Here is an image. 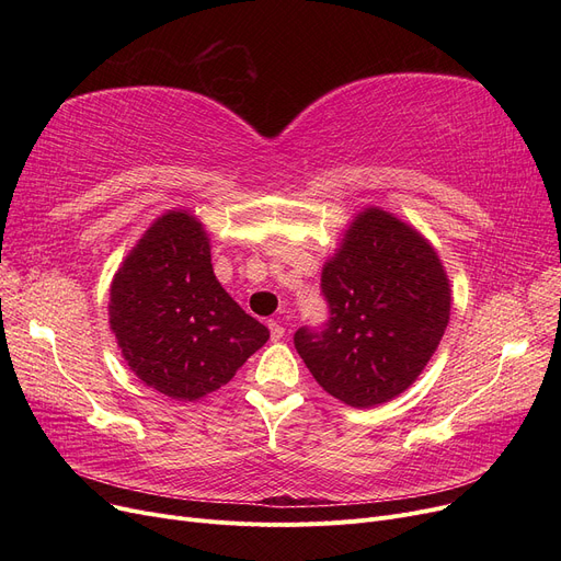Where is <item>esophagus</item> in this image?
I'll use <instances>...</instances> for the list:
<instances>
[{
	"mask_svg": "<svg viewBox=\"0 0 561 561\" xmlns=\"http://www.w3.org/2000/svg\"><path fill=\"white\" fill-rule=\"evenodd\" d=\"M268 330H271L273 341H279L284 336V328H282L279 320H268Z\"/></svg>",
	"mask_w": 561,
	"mask_h": 561,
	"instance_id": "obj_1",
	"label": "esophagus"
}]
</instances>
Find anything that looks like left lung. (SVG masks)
I'll list each match as a JSON object with an SVG mask.
<instances>
[{
  "mask_svg": "<svg viewBox=\"0 0 561 561\" xmlns=\"http://www.w3.org/2000/svg\"><path fill=\"white\" fill-rule=\"evenodd\" d=\"M328 320L305 325L293 343L318 385L368 409L414 385L446 332L450 284L419 231L379 209L347 229L322 268Z\"/></svg>",
  "mask_w": 561,
  "mask_h": 561,
  "instance_id": "1",
  "label": "left lung"
}]
</instances>
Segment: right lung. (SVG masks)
Masks as SVG:
<instances>
[{
	"mask_svg": "<svg viewBox=\"0 0 561 561\" xmlns=\"http://www.w3.org/2000/svg\"><path fill=\"white\" fill-rule=\"evenodd\" d=\"M111 330L150 389L197 400L271 339L220 286L202 225L170 211L145 231L111 284Z\"/></svg>",
	"mask_w": 561,
	"mask_h": 561,
	"instance_id": "right-lung-1",
	"label": "right lung"
}]
</instances>
